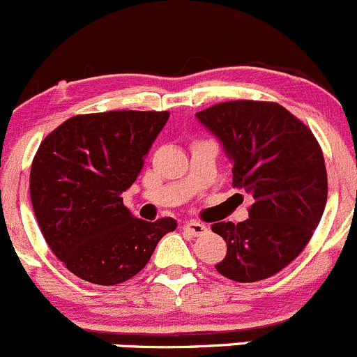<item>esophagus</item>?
I'll return each instance as SVG.
<instances>
[{
  "instance_id": "34e87169",
  "label": "esophagus",
  "mask_w": 357,
  "mask_h": 357,
  "mask_svg": "<svg viewBox=\"0 0 357 357\" xmlns=\"http://www.w3.org/2000/svg\"><path fill=\"white\" fill-rule=\"evenodd\" d=\"M185 232H189L190 235H194V237H199V235L206 234V230H208V227L204 225V223H199V222H185L182 227Z\"/></svg>"
}]
</instances>
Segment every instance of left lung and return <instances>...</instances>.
<instances>
[{"label":"left lung","instance_id":"1","mask_svg":"<svg viewBox=\"0 0 357 357\" xmlns=\"http://www.w3.org/2000/svg\"><path fill=\"white\" fill-rule=\"evenodd\" d=\"M196 116L232 160V185L252 201L244 222L211 225L227 242L216 271L241 284L273 277L303 252L325 211L321 148L310 127L278 102H218Z\"/></svg>","mask_w":357,"mask_h":357}]
</instances>
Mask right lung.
Masks as SVG:
<instances>
[{
	"label": "right lung",
	"instance_id": "add662e5",
	"mask_svg": "<svg viewBox=\"0 0 357 357\" xmlns=\"http://www.w3.org/2000/svg\"><path fill=\"white\" fill-rule=\"evenodd\" d=\"M168 112L87 113L44 137L31 167V201L47 245L82 280L116 285L148 264L174 218H135L122 194L135 182Z\"/></svg>",
	"mask_w": 357,
	"mask_h": 357
}]
</instances>
